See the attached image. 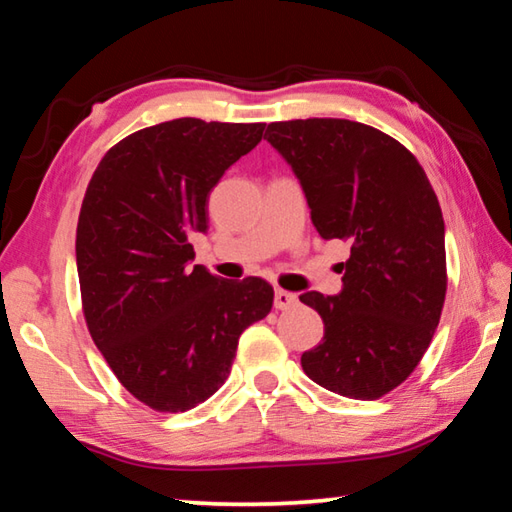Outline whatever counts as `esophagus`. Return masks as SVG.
Instances as JSON below:
<instances>
[{
  "instance_id": "obj_1",
  "label": "esophagus",
  "mask_w": 512,
  "mask_h": 512,
  "mask_svg": "<svg viewBox=\"0 0 512 512\" xmlns=\"http://www.w3.org/2000/svg\"><path fill=\"white\" fill-rule=\"evenodd\" d=\"M298 305V296L291 291H284V289H277L275 291V309H291Z\"/></svg>"
}]
</instances>
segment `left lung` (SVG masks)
Returning a JSON list of instances; mask_svg holds the SVG:
<instances>
[{
  "label": "left lung",
  "mask_w": 512,
  "mask_h": 512,
  "mask_svg": "<svg viewBox=\"0 0 512 512\" xmlns=\"http://www.w3.org/2000/svg\"><path fill=\"white\" fill-rule=\"evenodd\" d=\"M264 137L298 176L318 235L350 244L339 296H300L325 323L302 370L332 393L379 400L418 366L443 314L438 196L406 146L359 121H273Z\"/></svg>",
  "instance_id": "1"
}]
</instances>
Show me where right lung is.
<instances>
[{
	"instance_id": "add662e5",
	"label": "right lung",
	"mask_w": 512,
	"mask_h": 512,
	"mask_svg": "<svg viewBox=\"0 0 512 512\" xmlns=\"http://www.w3.org/2000/svg\"><path fill=\"white\" fill-rule=\"evenodd\" d=\"M264 124L162 121L103 155L76 225L83 316L119 384L160 413L189 411L228 379L239 336L266 318L262 277L221 280L189 266L207 198Z\"/></svg>"
}]
</instances>
